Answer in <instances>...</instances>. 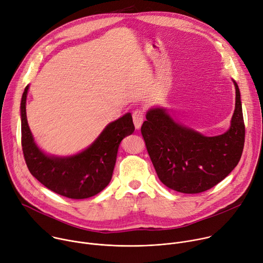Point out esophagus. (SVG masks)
I'll list each match as a JSON object with an SVG mask.
<instances>
[{
  "label": "esophagus",
  "mask_w": 263,
  "mask_h": 263,
  "mask_svg": "<svg viewBox=\"0 0 263 263\" xmlns=\"http://www.w3.org/2000/svg\"><path fill=\"white\" fill-rule=\"evenodd\" d=\"M132 118H133V123H134V126L137 130L140 129L142 123H143V114L141 110H135L133 112L132 115Z\"/></svg>",
  "instance_id": "1"
}]
</instances>
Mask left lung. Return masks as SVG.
Instances as JSON below:
<instances>
[{
	"instance_id": "1",
	"label": "left lung",
	"mask_w": 263,
	"mask_h": 263,
	"mask_svg": "<svg viewBox=\"0 0 263 263\" xmlns=\"http://www.w3.org/2000/svg\"><path fill=\"white\" fill-rule=\"evenodd\" d=\"M235 86V109L229 129L216 136L177 122L165 107L146 111L141 126L147 153L159 180L182 194L203 193L226 178L237 165L243 149L245 124L240 91Z\"/></svg>"
}]
</instances>
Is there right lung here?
Returning <instances> with one entry per match:
<instances>
[{
    "mask_svg": "<svg viewBox=\"0 0 263 263\" xmlns=\"http://www.w3.org/2000/svg\"><path fill=\"white\" fill-rule=\"evenodd\" d=\"M29 85L21 101L22 145L27 166L43 185L69 199H87L101 193L114 174L121 141L135 128L131 114L109 123L83 151L58 156L46 153L34 140L26 114Z\"/></svg>",
    "mask_w": 263,
    "mask_h": 263,
    "instance_id": "obj_1",
    "label": "right lung"
}]
</instances>
